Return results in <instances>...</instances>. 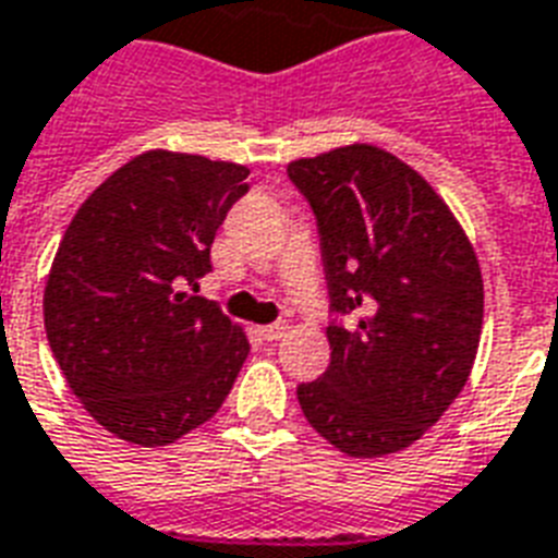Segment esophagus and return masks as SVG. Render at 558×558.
<instances>
[{
  "instance_id": "obj_1",
  "label": "esophagus",
  "mask_w": 558,
  "mask_h": 558,
  "mask_svg": "<svg viewBox=\"0 0 558 558\" xmlns=\"http://www.w3.org/2000/svg\"><path fill=\"white\" fill-rule=\"evenodd\" d=\"M287 330H289L287 322H275V325L260 327V336L263 339H269V342H278V339H283V336H287Z\"/></svg>"
}]
</instances>
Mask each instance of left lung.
I'll list each match as a JSON object with an SVG mask.
<instances>
[{
  "label": "left lung",
  "instance_id": "8db88e82",
  "mask_svg": "<svg viewBox=\"0 0 558 558\" xmlns=\"http://www.w3.org/2000/svg\"><path fill=\"white\" fill-rule=\"evenodd\" d=\"M316 213L330 365L298 386L310 427L354 459L418 441L462 392L483 330L474 245L424 178L368 143L287 166Z\"/></svg>",
  "mask_w": 558,
  "mask_h": 558
}]
</instances>
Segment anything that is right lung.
<instances>
[{"mask_svg": "<svg viewBox=\"0 0 558 558\" xmlns=\"http://www.w3.org/2000/svg\"><path fill=\"white\" fill-rule=\"evenodd\" d=\"M248 169L155 148L87 195L43 292L54 360L117 439L163 448L222 407L251 345L198 292Z\"/></svg>", "mask_w": 558, "mask_h": 558, "instance_id": "obj_1", "label": "right lung"}]
</instances>
